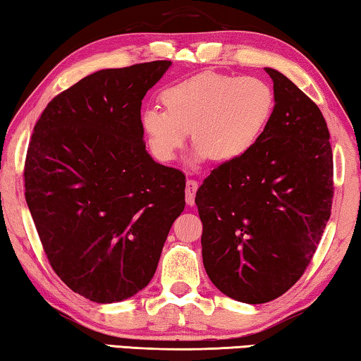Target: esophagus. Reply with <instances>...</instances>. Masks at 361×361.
I'll return each instance as SVG.
<instances>
[{
  "label": "esophagus",
  "instance_id": "1",
  "mask_svg": "<svg viewBox=\"0 0 361 361\" xmlns=\"http://www.w3.org/2000/svg\"><path fill=\"white\" fill-rule=\"evenodd\" d=\"M199 183L195 180H188L186 181V204L188 205H194V197H195V191H197Z\"/></svg>",
  "mask_w": 361,
  "mask_h": 361
}]
</instances>
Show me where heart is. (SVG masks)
Instances as JSON below:
<instances>
[{
	"label": "heart",
	"instance_id": "b5f03b06",
	"mask_svg": "<svg viewBox=\"0 0 361 361\" xmlns=\"http://www.w3.org/2000/svg\"><path fill=\"white\" fill-rule=\"evenodd\" d=\"M161 100L166 109L149 106L140 114L146 142L161 162L178 156L189 130L195 142L192 162L239 159L261 138L276 105L262 79L213 71L172 84Z\"/></svg>",
	"mask_w": 361,
	"mask_h": 361
}]
</instances>
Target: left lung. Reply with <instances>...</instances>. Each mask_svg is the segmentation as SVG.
Here are the masks:
<instances>
[{
  "label": "left lung",
  "mask_w": 361,
  "mask_h": 361,
  "mask_svg": "<svg viewBox=\"0 0 361 361\" xmlns=\"http://www.w3.org/2000/svg\"><path fill=\"white\" fill-rule=\"evenodd\" d=\"M274 82V111L247 154L212 170L195 194L202 259L216 288L262 304L302 276L331 215L333 151L319 106L288 78Z\"/></svg>",
  "instance_id": "obj_1"
}]
</instances>
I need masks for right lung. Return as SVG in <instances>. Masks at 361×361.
Here are the masks:
<instances>
[{
  "label": "right lung",
  "instance_id": "right-lung-1",
  "mask_svg": "<svg viewBox=\"0 0 361 361\" xmlns=\"http://www.w3.org/2000/svg\"><path fill=\"white\" fill-rule=\"evenodd\" d=\"M172 62L100 70L49 102L25 161V199L62 282L94 302L137 295L185 210V175L157 164L142 100Z\"/></svg>",
  "mask_w": 361,
  "mask_h": 361
}]
</instances>
